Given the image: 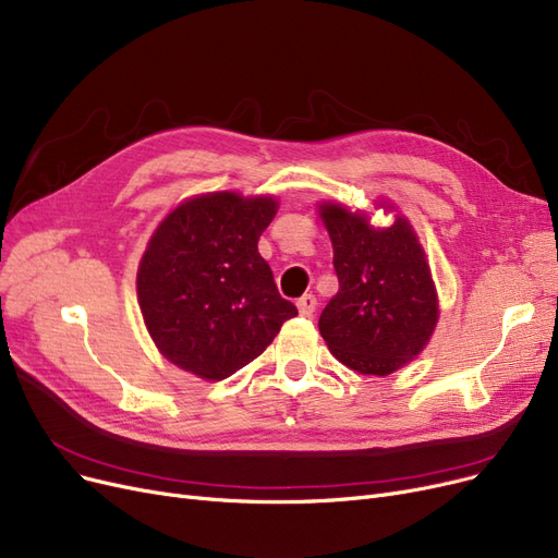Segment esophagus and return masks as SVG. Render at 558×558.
Wrapping results in <instances>:
<instances>
[{
    "label": "esophagus",
    "mask_w": 558,
    "mask_h": 558,
    "mask_svg": "<svg viewBox=\"0 0 558 558\" xmlns=\"http://www.w3.org/2000/svg\"><path fill=\"white\" fill-rule=\"evenodd\" d=\"M296 307L303 317H313V313L317 311V299L313 294H305L296 301Z\"/></svg>",
    "instance_id": "esophagus-1"
}]
</instances>
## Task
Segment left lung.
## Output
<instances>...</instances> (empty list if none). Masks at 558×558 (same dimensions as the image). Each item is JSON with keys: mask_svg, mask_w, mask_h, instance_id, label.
<instances>
[{"mask_svg": "<svg viewBox=\"0 0 558 558\" xmlns=\"http://www.w3.org/2000/svg\"><path fill=\"white\" fill-rule=\"evenodd\" d=\"M340 282L319 317L331 354L363 375H390L421 354L439 317L425 253L404 218L375 230L363 214L322 206Z\"/></svg>", "mask_w": 558, "mask_h": 558, "instance_id": "left-lung-1", "label": "left lung"}]
</instances>
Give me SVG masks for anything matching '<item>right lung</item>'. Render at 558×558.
<instances>
[{"label": "right lung", "mask_w": 558, "mask_h": 558, "mask_svg": "<svg viewBox=\"0 0 558 558\" xmlns=\"http://www.w3.org/2000/svg\"><path fill=\"white\" fill-rule=\"evenodd\" d=\"M278 202L209 193L183 202L154 232L137 301L162 356L204 379H227L299 315L257 251Z\"/></svg>", "instance_id": "obj_1"}]
</instances>
